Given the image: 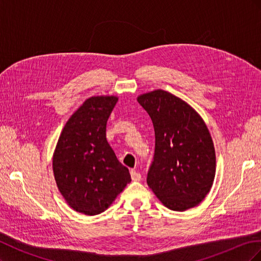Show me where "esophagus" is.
<instances>
[{"instance_id":"34e87169","label":"esophagus","mask_w":261,"mask_h":261,"mask_svg":"<svg viewBox=\"0 0 261 261\" xmlns=\"http://www.w3.org/2000/svg\"><path fill=\"white\" fill-rule=\"evenodd\" d=\"M130 176H132L133 180H140L141 179V174L136 170H130Z\"/></svg>"}]
</instances>
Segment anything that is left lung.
Returning a JSON list of instances; mask_svg holds the SVG:
<instances>
[{"label": "left lung", "instance_id": "left-lung-1", "mask_svg": "<svg viewBox=\"0 0 261 261\" xmlns=\"http://www.w3.org/2000/svg\"><path fill=\"white\" fill-rule=\"evenodd\" d=\"M151 118L155 144L147 183L171 210L193 208L209 193L216 174V152L202 118L168 91L138 97Z\"/></svg>", "mask_w": 261, "mask_h": 261}]
</instances>
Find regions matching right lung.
I'll return each instance as SVG.
<instances>
[{
	"label": "right lung",
	"instance_id": "obj_1",
	"mask_svg": "<svg viewBox=\"0 0 261 261\" xmlns=\"http://www.w3.org/2000/svg\"><path fill=\"white\" fill-rule=\"evenodd\" d=\"M116 102L114 96L87 99L67 121L54 152L59 191L70 208L87 216L108 209L132 180L106 136Z\"/></svg>",
	"mask_w": 261,
	"mask_h": 261
}]
</instances>
